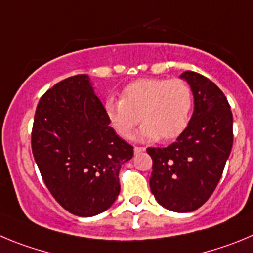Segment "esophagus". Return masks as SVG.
<instances>
[{
    "mask_svg": "<svg viewBox=\"0 0 253 253\" xmlns=\"http://www.w3.org/2000/svg\"><path fill=\"white\" fill-rule=\"evenodd\" d=\"M133 151H135V154H140V152L145 151V147H137V146H136L135 149H133Z\"/></svg>",
    "mask_w": 253,
    "mask_h": 253,
    "instance_id": "34e87169",
    "label": "esophagus"
}]
</instances>
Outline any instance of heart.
Returning a JSON list of instances; mask_svg holds the SVG:
<instances>
[{
	"label": "heart",
	"mask_w": 253,
	"mask_h": 253,
	"mask_svg": "<svg viewBox=\"0 0 253 253\" xmlns=\"http://www.w3.org/2000/svg\"><path fill=\"white\" fill-rule=\"evenodd\" d=\"M103 108L111 127L121 137H131L141 121L143 125L137 135L140 140L171 141L188 127L193 112V93L181 79L142 78L127 84L121 99L107 98Z\"/></svg>",
	"instance_id": "heart-1"
}]
</instances>
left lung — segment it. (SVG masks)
I'll return each mask as SVG.
<instances>
[{
  "label": "left lung",
  "mask_w": 253,
  "mask_h": 253,
  "mask_svg": "<svg viewBox=\"0 0 253 253\" xmlns=\"http://www.w3.org/2000/svg\"><path fill=\"white\" fill-rule=\"evenodd\" d=\"M190 85L194 112L185 131L170 146L149 147L150 188L164 208L193 211L206 203L219 183L233 143V116L222 90L195 72L180 76Z\"/></svg>",
  "instance_id": "1"
}]
</instances>
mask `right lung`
Listing matches in <instances>:
<instances>
[{"mask_svg":"<svg viewBox=\"0 0 253 253\" xmlns=\"http://www.w3.org/2000/svg\"><path fill=\"white\" fill-rule=\"evenodd\" d=\"M31 147L45 185L64 209L93 217L110 208L133 147L116 135L87 74L69 77L39 101Z\"/></svg>","mask_w":253,"mask_h":253,"instance_id":"obj_1","label":"right lung"}]
</instances>
